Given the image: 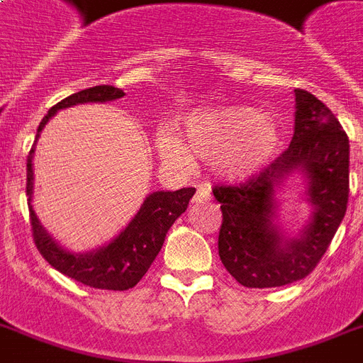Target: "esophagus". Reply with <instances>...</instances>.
I'll list each match as a JSON object with an SVG mask.
<instances>
[{
    "mask_svg": "<svg viewBox=\"0 0 363 363\" xmlns=\"http://www.w3.org/2000/svg\"><path fill=\"white\" fill-rule=\"evenodd\" d=\"M211 199V192L209 188H203L199 186L198 190H196V194H194V203H205V201H209Z\"/></svg>",
    "mask_w": 363,
    "mask_h": 363,
    "instance_id": "obj_1",
    "label": "esophagus"
}]
</instances>
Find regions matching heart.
<instances>
[{"mask_svg": "<svg viewBox=\"0 0 363 363\" xmlns=\"http://www.w3.org/2000/svg\"><path fill=\"white\" fill-rule=\"evenodd\" d=\"M186 145L173 130H162L158 152L165 164L182 167L194 154L209 158L216 175L228 181H247L259 175L275 158L281 128L273 116L254 107H211L186 118Z\"/></svg>", "mask_w": 363, "mask_h": 363, "instance_id": "b5f03b06", "label": "heart"}]
</instances>
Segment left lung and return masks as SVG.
<instances>
[{"label": "left lung", "instance_id": "obj_1", "mask_svg": "<svg viewBox=\"0 0 363 363\" xmlns=\"http://www.w3.org/2000/svg\"><path fill=\"white\" fill-rule=\"evenodd\" d=\"M296 92L290 147L259 175L235 186H215L222 226L218 256L230 275L247 288L284 286L315 269L330 247L349 203V137L320 99ZM306 177L313 207L308 224L288 238L274 224V192L288 176Z\"/></svg>", "mask_w": 363, "mask_h": 363}]
</instances>
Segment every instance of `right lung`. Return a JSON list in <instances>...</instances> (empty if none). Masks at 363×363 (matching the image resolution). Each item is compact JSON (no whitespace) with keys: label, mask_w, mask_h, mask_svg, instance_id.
<instances>
[{"label":"right lung","mask_w":363,"mask_h":363,"mask_svg":"<svg viewBox=\"0 0 363 363\" xmlns=\"http://www.w3.org/2000/svg\"><path fill=\"white\" fill-rule=\"evenodd\" d=\"M124 96L121 88L101 84L86 88L62 99L48 111L37 128L35 143L41 135L43 128L60 109H67L79 104H105ZM35 143L28 154V179H26V196L30 207L31 232L37 250L41 256L60 273L82 282L86 286L99 290H130L141 281L147 273L165 241V233L173 226V222L186 211L188 201L196 194V188H181L175 192H152L145 201L131 222L116 235L109 245L99 247L92 252H71L67 248L54 241L41 226L35 211L31 207L33 196V152Z\"/></svg>","instance_id":"right-lung-1"}]
</instances>
